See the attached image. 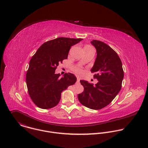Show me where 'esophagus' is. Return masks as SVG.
I'll return each instance as SVG.
<instances>
[{"label": "esophagus", "instance_id": "34e87169", "mask_svg": "<svg viewBox=\"0 0 148 148\" xmlns=\"http://www.w3.org/2000/svg\"><path fill=\"white\" fill-rule=\"evenodd\" d=\"M79 81H80V78H77V83H79Z\"/></svg>", "mask_w": 148, "mask_h": 148}]
</instances>
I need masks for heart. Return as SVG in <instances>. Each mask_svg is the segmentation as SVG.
I'll use <instances>...</instances> for the list:
<instances>
[{
    "mask_svg": "<svg viewBox=\"0 0 148 148\" xmlns=\"http://www.w3.org/2000/svg\"><path fill=\"white\" fill-rule=\"evenodd\" d=\"M74 72H75L77 74L79 75L84 74V70H83L82 69L79 68V67H75V68L74 69Z\"/></svg>",
    "mask_w": 148,
    "mask_h": 148,
    "instance_id": "obj_1",
    "label": "heart"
}]
</instances>
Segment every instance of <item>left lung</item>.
<instances>
[{
  "mask_svg": "<svg viewBox=\"0 0 148 148\" xmlns=\"http://www.w3.org/2000/svg\"><path fill=\"white\" fill-rule=\"evenodd\" d=\"M91 44L97 50V58L91 70L98 82L95 86L81 80L84 91L78 95L79 101L88 108L100 110L107 106L121 89L124 76L121 60L117 53L102 41L93 40Z\"/></svg>",
  "mask_w": 148,
  "mask_h": 148,
  "instance_id": "1",
  "label": "left lung"
}]
</instances>
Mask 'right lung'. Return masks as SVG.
Listing matches in <instances>:
<instances>
[{
    "instance_id": "add662e5",
    "label": "right lung",
    "mask_w": 148,
    "mask_h": 148,
    "mask_svg": "<svg viewBox=\"0 0 148 148\" xmlns=\"http://www.w3.org/2000/svg\"><path fill=\"white\" fill-rule=\"evenodd\" d=\"M82 38L58 37L45 42L32 57L26 74V84L33 102L42 109H50L58 103L61 94L77 81L71 73L62 77L55 71L67 59L71 47Z\"/></svg>"
}]
</instances>
